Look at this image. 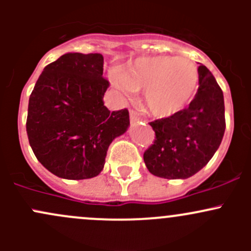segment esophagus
<instances>
[{
  "instance_id": "1",
  "label": "esophagus",
  "mask_w": 251,
  "mask_h": 251,
  "mask_svg": "<svg viewBox=\"0 0 251 251\" xmlns=\"http://www.w3.org/2000/svg\"><path fill=\"white\" fill-rule=\"evenodd\" d=\"M130 120L131 123H138L141 120V118L135 110H130Z\"/></svg>"
}]
</instances>
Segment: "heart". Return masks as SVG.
Returning <instances> with one entry per match:
<instances>
[{"label":"heart","instance_id":"b5f03b06","mask_svg":"<svg viewBox=\"0 0 251 251\" xmlns=\"http://www.w3.org/2000/svg\"><path fill=\"white\" fill-rule=\"evenodd\" d=\"M198 68L187 58L173 55L141 58L113 83L125 95L146 90V103L153 115L168 118L191 102L198 87Z\"/></svg>","mask_w":251,"mask_h":251}]
</instances>
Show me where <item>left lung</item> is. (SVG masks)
<instances>
[{
  "instance_id": "1",
  "label": "left lung",
  "mask_w": 251,
  "mask_h": 251,
  "mask_svg": "<svg viewBox=\"0 0 251 251\" xmlns=\"http://www.w3.org/2000/svg\"><path fill=\"white\" fill-rule=\"evenodd\" d=\"M199 87L188 108L151 121L154 143L144 151L149 173L161 178H188L206 165L224 138V93L205 65L198 68Z\"/></svg>"
}]
</instances>
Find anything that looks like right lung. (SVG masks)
<instances>
[{
	"label": "right lung",
	"mask_w": 251,
	"mask_h": 251,
	"mask_svg": "<svg viewBox=\"0 0 251 251\" xmlns=\"http://www.w3.org/2000/svg\"><path fill=\"white\" fill-rule=\"evenodd\" d=\"M100 53H65L48 64L29 98L26 133L37 160L65 179L92 178L114 138L127 131V109L108 110Z\"/></svg>",
	"instance_id": "obj_1"
}]
</instances>
